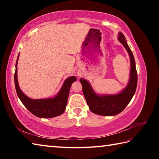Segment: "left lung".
Returning a JSON list of instances; mask_svg holds the SVG:
<instances>
[{
  "instance_id": "left-lung-1",
  "label": "left lung",
  "mask_w": 159,
  "mask_h": 159,
  "mask_svg": "<svg viewBox=\"0 0 159 159\" xmlns=\"http://www.w3.org/2000/svg\"><path fill=\"white\" fill-rule=\"evenodd\" d=\"M118 41L121 43L128 51L130 57V80L126 88L116 95H98L94 92L87 80L80 79L83 93L89 109L94 114L101 116H115L124 109L133 98L138 85V73L135 61L130 48L126 43L125 38L122 33L118 34Z\"/></svg>"
}]
</instances>
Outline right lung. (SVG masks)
<instances>
[{
    "mask_svg": "<svg viewBox=\"0 0 159 159\" xmlns=\"http://www.w3.org/2000/svg\"><path fill=\"white\" fill-rule=\"evenodd\" d=\"M17 57L15 65V85L17 96L24 105L34 115L40 118H53L62 114L65 111L68 100L70 88L72 83L76 80L75 76L66 79L60 92L53 98L33 99L28 98L20 90L17 80Z\"/></svg>",
    "mask_w": 159,
    "mask_h": 159,
    "instance_id": "add662e5",
    "label": "right lung"
}]
</instances>
